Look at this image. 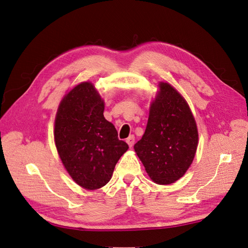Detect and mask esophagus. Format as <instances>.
Returning <instances> with one entry per match:
<instances>
[{
  "instance_id": "obj_1",
  "label": "esophagus",
  "mask_w": 248,
  "mask_h": 248,
  "mask_svg": "<svg viewBox=\"0 0 248 248\" xmlns=\"http://www.w3.org/2000/svg\"><path fill=\"white\" fill-rule=\"evenodd\" d=\"M126 143H127V144H129L130 147H132L134 145V143H135V136L134 135L130 136V137L126 139Z\"/></svg>"
}]
</instances>
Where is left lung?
Returning a JSON list of instances; mask_svg holds the SVG:
<instances>
[{
  "label": "left lung",
  "mask_w": 248,
  "mask_h": 248,
  "mask_svg": "<svg viewBox=\"0 0 248 248\" xmlns=\"http://www.w3.org/2000/svg\"><path fill=\"white\" fill-rule=\"evenodd\" d=\"M153 102L144 135L134 145L150 178L157 185L178 180L193 163L198 146L195 118L186 100L166 82Z\"/></svg>",
  "instance_id": "left-lung-1"
}]
</instances>
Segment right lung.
Wrapping results in <instances>:
<instances>
[{
	"mask_svg": "<svg viewBox=\"0 0 248 248\" xmlns=\"http://www.w3.org/2000/svg\"><path fill=\"white\" fill-rule=\"evenodd\" d=\"M104 102L91 82L75 86L60 104L54 141L73 180L97 189L111 179L118 159L129 148L104 117Z\"/></svg>",
	"mask_w": 248,
	"mask_h": 248,
	"instance_id": "obj_1",
	"label": "right lung"
}]
</instances>
